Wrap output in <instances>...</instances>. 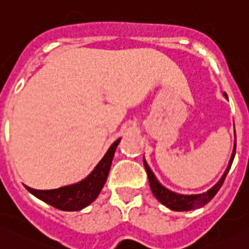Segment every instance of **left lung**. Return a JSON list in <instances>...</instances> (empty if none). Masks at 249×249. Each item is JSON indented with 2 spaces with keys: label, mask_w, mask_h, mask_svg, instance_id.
I'll return each instance as SVG.
<instances>
[{
  "label": "left lung",
  "mask_w": 249,
  "mask_h": 249,
  "mask_svg": "<svg viewBox=\"0 0 249 249\" xmlns=\"http://www.w3.org/2000/svg\"><path fill=\"white\" fill-rule=\"evenodd\" d=\"M225 97L227 98V94L225 93ZM234 153H236V134H234V147L232 151V156L230 159L229 167L225 171L224 176L221 177V179L216 183L213 188L208 190V192L203 193V194H192V195H184V194H178V193H174L172 190L164 188L161 183L157 180V178L155 177L153 172L151 171V168L148 167L147 162L143 159V166H145L146 172H147L148 182H150L151 190H152L153 195L156 196L157 200L161 204H163L164 206H167L168 209L174 211H189L194 210V209L201 208V206L206 205L211 199L216 195V193L219 192V189L221 188V185L224 184V180L226 178L227 173H229L230 168H231V164L233 162Z\"/></svg>",
  "instance_id": "left-lung-1"
}]
</instances>
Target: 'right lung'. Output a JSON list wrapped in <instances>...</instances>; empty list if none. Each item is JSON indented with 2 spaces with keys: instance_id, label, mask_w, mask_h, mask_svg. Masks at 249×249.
Listing matches in <instances>:
<instances>
[{
  "instance_id": "right-lung-1",
  "label": "right lung",
  "mask_w": 249,
  "mask_h": 249,
  "mask_svg": "<svg viewBox=\"0 0 249 249\" xmlns=\"http://www.w3.org/2000/svg\"><path fill=\"white\" fill-rule=\"evenodd\" d=\"M120 139H118L113 145L109 147L103 159L99 161L96 168L88 174L87 177L81 182L75 184L66 185V187L57 188L50 190H36L25 185L29 193L43 200L44 203L54 206L59 210L64 211H78L81 209L89 205L101 193L102 188L106 184L108 178L109 169H110L111 161H113L114 153L117 150Z\"/></svg>"
}]
</instances>
